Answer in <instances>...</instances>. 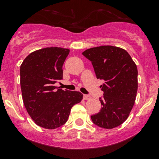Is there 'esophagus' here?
<instances>
[{"instance_id":"1","label":"esophagus","mask_w":159,"mask_h":159,"mask_svg":"<svg viewBox=\"0 0 159 159\" xmlns=\"http://www.w3.org/2000/svg\"><path fill=\"white\" fill-rule=\"evenodd\" d=\"M83 98H84V100H89V99L91 98V96L89 95V94H84V95H83Z\"/></svg>"}]
</instances>
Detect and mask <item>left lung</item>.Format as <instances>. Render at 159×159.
<instances>
[{
    "instance_id": "1",
    "label": "left lung",
    "mask_w": 159,
    "mask_h": 159,
    "mask_svg": "<svg viewBox=\"0 0 159 159\" xmlns=\"http://www.w3.org/2000/svg\"><path fill=\"white\" fill-rule=\"evenodd\" d=\"M82 54L92 64L96 78L105 81L100 86L102 107L91 120L103 129L118 127L127 119L135 102L137 66L125 50L114 46L92 48Z\"/></svg>"
}]
</instances>
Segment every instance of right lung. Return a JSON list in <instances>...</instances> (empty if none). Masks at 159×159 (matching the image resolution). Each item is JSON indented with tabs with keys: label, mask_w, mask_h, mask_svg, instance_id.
Returning a JSON list of instances; mask_svg holds the SVG:
<instances>
[{
	"label": "right lung",
	"mask_w": 159,
	"mask_h": 159,
	"mask_svg": "<svg viewBox=\"0 0 159 159\" xmlns=\"http://www.w3.org/2000/svg\"><path fill=\"white\" fill-rule=\"evenodd\" d=\"M68 49L46 48L30 53L20 65V88L24 105L38 126L54 129L63 125L72 107L82 100L77 91L62 90L54 84L63 79Z\"/></svg>",
	"instance_id": "obj_1"
}]
</instances>
